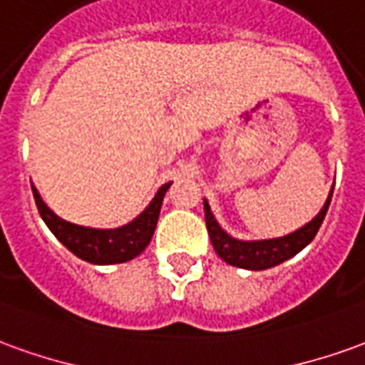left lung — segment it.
<instances>
[{"mask_svg":"<svg viewBox=\"0 0 365 365\" xmlns=\"http://www.w3.org/2000/svg\"><path fill=\"white\" fill-rule=\"evenodd\" d=\"M332 191L328 193V200L324 201L322 209L318 211L312 221H308L307 225L297 229L294 233H289L284 237H277V239H261V241H243V239H235L227 233L225 229H221L217 219L213 217L211 207H209L207 200H203V209H205V225H207L209 239L215 249V253L229 264L239 267V269H247V271H264L277 267L280 262L289 261L294 255L300 253L318 233V229L322 225L326 217V211L330 207L332 201Z\"/></svg>","mask_w":365,"mask_h":365,"instance_id":"1","label":"left lung"}]
</instances>
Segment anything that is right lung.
<instances>
[{
	"label": "right lung",
	"instance_id": "right-lung-1",
	"mask_svg": "<svg viewBox=\"0 0 365 365\" xmlns=\"http://www.w3.org/2000/svg\"><path fill=\"white\" fill-rule=\"evenodd\" d=\"M170 185L172 182L164 183L138 217L116 229H94V227H83L65 221L58 217L55 211H51L33 183L31 190L45 225L49 227L51 233L57 237L71 253L93 264H116V262L132 261L146 249L156 231L162 201Z\"/></svg>",
	"mask_w": 365,
	"mask_h": 365
}]
</instances>
